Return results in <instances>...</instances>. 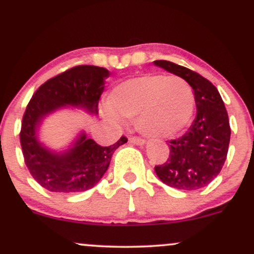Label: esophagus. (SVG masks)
I'll return each instance as SVG.
<instances>
[{"instance_id":"34e87169","label":"esophagus","mask_w":254,"mask_h":254,"mask_svg":"<svg viewBox=\"0 0 254 254\" xmlns=\"http://www.w3.org/2000/svg\"><path fill=\"white\" fill-rule=\"evenodd\" d=\"M129 142L134 143V145H143L146 141L143 138L137 137V136H131V137H129Z\"/></svg>"}]
</instances>
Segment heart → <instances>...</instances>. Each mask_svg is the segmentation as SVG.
Segmentation results:
<instances>
[{"label":"heart","mask_w":254,"mask_h":254,"mask_svg":"<svg viewBox=\"0 0 254 254\" xmlns=\"http://www.w3.org/2000/svg\"><path fill=\"white\" fill-rule=\"evenodd\" d=\"M109 120L119 117L134 119L142 134L151 137H173L185 130L194 111L191 86L180 76L145 74L117 85L108 96Z\"/></svg>","instance_id":"obj_1"}]
</instances>
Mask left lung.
<instances>
[{
	"instance_id": "obj_1",
	"label": "left lung",
	"mask_w": 254,
	"mask_h": 254,
	"mask_svg": "<svg viewBox=\"0 0 254 254\" xmlns=\"http://www.w3.org/2000/svg\"><path fill=\"white\" fill-rule=\"evenodd\" d=\"M189 82L193 90L197 114L190 129L181 137L169 141V158L154 170L170 188L194 191L205 188L220 173L230 142L228 112L217 87L191 69L169 61H154Z\"/></svg>"
}]
</instances>
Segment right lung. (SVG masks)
<instances>
[{
  "instance_id": "1",
  "label": "right lung",
  "mask_w": 254,
  "mask_h": 254,
  "mask_svg": "<svg viewBox=\"0 0 254 254\" xmlns=\"http://www.w3.org/2000/svg\"><path fill=\"white\" fill-rule=\"evenodd\" d=\"M108 76L106 68L76 65L42 84L26 106L20 130L24 161L33 178L46 190L71 193L93 188L108 169L114 151L127 141L122 136L114 145L103 147L81 132L70 148L57 153L37 138L42 119L64 106L97 114Z\"/></svg>"
}]
</instances>
